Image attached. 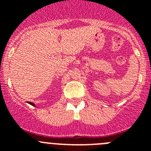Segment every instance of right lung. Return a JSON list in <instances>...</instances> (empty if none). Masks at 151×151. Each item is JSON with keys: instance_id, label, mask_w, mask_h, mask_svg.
<instances>
[{"instance_id": "add662e5", "label": "right lung", "mask_w": 151, "mask_h": 151, "mask_svg": "<svg viewBox=\"0 0 151 151\" xmlns=\"http://www.w3.org/2000/svg\"><path fill=\"white\" fill-rule=\"evenodd\" d=\"M29 104H31V105H32V106H35V104H33V103H32V102H28Z\"/></svg>"}]
</instances>
